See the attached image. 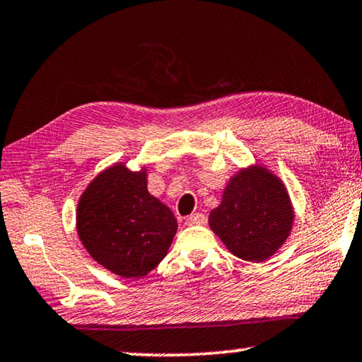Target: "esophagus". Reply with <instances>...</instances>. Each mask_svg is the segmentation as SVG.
<instances>
[{
    "mask_svg": "<svg viewBox=\"0 0 362 362\" xmlns=\"http://www.w3.org/2000/svg\"><path fill=\"white\" fill-rule=\"evenodd\" d=\"M187 226H199V224H204V216L202 213H195V214H190L185 221Z\"/></svg>",
    "mask_w": 362,
    "mask_h": 362,
    "instance_id": "esophagus-1",
    "label": "esophagus"
}]
</instances>
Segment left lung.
I'll return each mask as SVG.
<instances>
[{
  "mask_svg": "<svg viewBox=\"0 0 362 362\" xmlns=\"http://www.w3.org/2000/svg\"><path fill=\"white\" fill-rule=\"evenodd\" d=\"M294 219L284 182L265 164H252L229 177L208 223L233 255L260 263L281 249Z\"/></svg>",
  "mask_w": 362,
  "mask_h": 362,
  "instance_id": "8db88e82",
  "label": "left lung"
}]
</instances>
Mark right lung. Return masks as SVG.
I'll list each match as a JSON object with an SVG mask.
<instances>
[{
    "label": "right lung",
    "mask_w": 362,
    "mask_h": 362,
    "mask_svg": "<svg viewBox=\"0 0 362 362\" xmlns=\"http://www.w3.org/2000/svg\"><path fill=\"white\" fill-rule=\"evenodd\" d=\"M76 233L99 265L122 278L139 279L164 260L177 233L169 206L148 192V169L115 163L81 193Z\"/></svg>",
    "instance_id": "obj_1"
}]
</instances>
